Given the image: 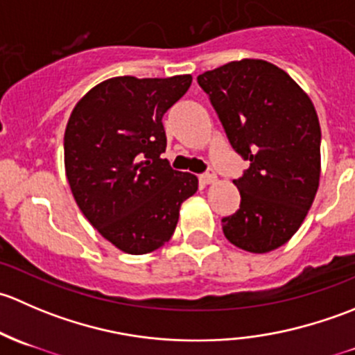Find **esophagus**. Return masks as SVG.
Wrapping results in <instances>:
<instances>
[{
	"label": "esophagus",
	"instance_id": "34e87169",
	"mask_svg": "<svg viewBox=\"0 0 355 355\" xmlns=\"http://www.w3.org/2000/svg\"><path fill=\"white\" fill-rule=\"evenodd\" d=\"M199 180L202 182V184H214V182H216V173H214V170H207L206 173L200 175Z\"/></svg>",
	"mask_w": 355,
	"mask_h": 355
}]
</instances>
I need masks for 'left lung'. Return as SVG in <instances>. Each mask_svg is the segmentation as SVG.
Listing matches in <instances>:
<instances>
[{
    "mask_svg": "<svg viewBox=\"0 0 355 355\" xmlns=\"http://www.w3.org/2000/svg\"><path fill=\"white\" fill-rule=\"evenodd\" d=\"M228 141L249 168L234 180L241 207L221 220L241 249L264 254L299 230L318 192L321 128L309 96L264 60L230 62L198 77Z\"/></svg>",
    "mask_w": 355,
    "mask_h": 355,
    "instance_id": "obj_1",
    "label": "left lung"
}]
</instances>
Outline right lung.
Returning <instances> with one entry per match:
<instances>
[{
    "instance_id": "1",
    "label": "right lung",
    "mask_w": 355,
    "mask_h": 355,
    "mask_svg": "<svg viewBox=\"0 0 355 355\" xmlns=\"http://www.w3.org/2000/svg\"><path fill=\"white\" fill-rule=\"evenodd\" d=\"M192 84L168 78L114 77L75 105L65 130V171L89 223L127 254H148L173 235L182 202L198 177L173 170L163 114Z\"/></svg>"
}]
</instances>
